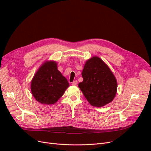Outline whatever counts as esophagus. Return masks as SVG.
<instances>
[{"mask_svg":"<svg viewBox=\"0 0 151 151\" xmlns=\"http://www.w3.org/2000/svg\"><path fill=\"white\" fill-rule=\"evenodd\" d=\"M72 85H74V86H76V85H77V81H74L72 83Z\"/></svg>","mask_w":151,"mask_h":151,"instance_id":"1","label":"esophagus"}]
</instances>
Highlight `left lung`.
<instances>
[{
	"label": "left lung",
	"instance_id": "obj_1",
	"mask_svg": "<svg viewBox=\"0 0 151 151\" xmlns=\"http://www.w3.org/2000/svg\"><path fill=\"white\" fill-rule=\"evenodd\" d=\"M83 81L79 88L93 106L101 107L115 98L117 82L112 72L101 58L94 57L87 61L82 72Z\"/></svg>",
	"mask_w": 151,
	"mask_h": 151
}]
</instances>
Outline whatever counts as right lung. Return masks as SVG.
Wrapping results in <instances>:
<instances>
[{
    "instance_id": "obj_1",
    "label": "right lung",
    "mask_w": 151,
    "mask_h": 151,
    "mask_svg": "<svg viewBox=\"0 0 151 151\" xmlns=\"http://www.w3.org/2000/svg\"><path fill=\"white\" fill-rule=\"evenodd\" d=\"M68 84L65 77L57 69L55 62H47L36 73L31 81L33 96L42 104L55 103L64 93Z\"/></svg>"
}]
</instances>
